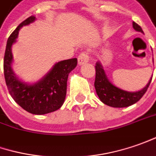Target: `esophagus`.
Returning <instances> with one entry per match:
<instances>
[{
	"label": "esophagus",
	"mask_w": 156,
	"mask_h": 156,
	"mask_svg": "<svg viewBox=\"0 0 156 156\" xmlns=\"http://www.w3.org/2000/svg\"><path fill=\"white\" fill-rule=\"evenodd\" d=\"M78 65H83L84 63H86V62L89 61V55H88V52H86V51H82L80 54H79V56L78 57Z\"/></svg>",
	"instance_id": "esophagus-1"
}]
</instances>
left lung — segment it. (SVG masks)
Instances as JSON below:
<instances>
[{
    "label": "left lung",
    "instance_id": "left-lung-1",
    "mask_svg": "<svg viewBox=\"0 0 156 156\" xmlns=\"http://www.w3.org/2000/svg\"><path fill=\"white\" fill-rule=\"evenodd\" d=\"M133 27L138 32L143 33L142 27L134 21H133ZM95 69H96V78H95L94 85L97 94L105 105L114 108H123L136 104L145 94L152 80V77H151L148 84L141 90L136 92H129L115 87V85L110 83L99 63L96 64Z\"/></svg>",
    "mask_w": 156,
    "mask_h": 156
}]
</instances>
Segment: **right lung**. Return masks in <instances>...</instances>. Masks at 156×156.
Listing matches in <instances>:
<instances>
[{
	"label": "right lung",
	"instance_id": "1",
	"mask_svg": "<svg viewBox=\"0 0 156 156\" xmlns=\"http://www.w3.org/2000/svg\"><path fill=\"white\" fill-rule=\"evenodd\" d=\"M34 20V16L25 20L9 36L4 55L3 69L9 94L14 101L29 113L44 115L58 110L64 104L66 96L68 75L77 66L78 59L74 58L57 63L50 73L34 84H27L20 81L11 67L13 61L11 47L16 41L20 28L32 23Z\"/></svg>",
	"mask_w": 156,
	"mask_h": 156
}]
</instances>
